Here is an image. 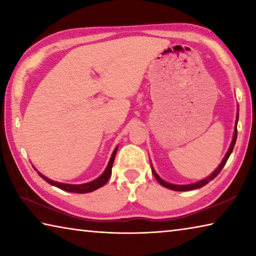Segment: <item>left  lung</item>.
Instances as JSON below:
<instances>
[{
  "instance_id": "8db88e82",
  "label": "left lung",
  "mask_w": 256,
  "mask_h": 256,
  "mask_svg": "<svg viewBox=\"0 0 256 256\" xmlns=\"http://www.w3.org/2000/svg\"><path fill=\"white\" fill-rule=\"evenodd\" d=\"M238 110H237V118H236V125H235V131H234V136H232V144H230V146H229V149L227 151V154H224V157L222 159V162L219 164V166L216 168V170L214 172H211L210 176L206 177V178H203L201 180L198 182H196V183H192V184H186V185H177V184H172V183H168V182L164 180L162 178H160V176L157 174V172H154V170L152 167H151V170H152V174L154 176L156 177V180H157L159 182V184H162L164 188H167L170 190H196V188H202V186L206 185L208 183H209L210 180H212L214 178V177H216V175L219 174L220 172H222V170L224 168V164H226L227 160L229 158V156L232 154V149L234 146H235V144H236V138H237V122H238V116H240V114H238Z\"/></svg>"
}]
</instances>
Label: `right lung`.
Wrapping results in <instances>:
<instances>
[{"label": "right lung", "instance_id": "obj_1", "mask_svg": "<svg viewBox=\"0 0 256 256\" xmlns=\"http://www.w3.org/2000/svg\"><path fill=\"white\" fill-rule=\"evenodd\" d=\"M118 146H116L112 151V154L110 156V162H108V164L106 167V170H104L102 174L97 177L96 180H94L92 182H88V183H84V184H66V183H60V182H55L53 180H50L47 178L46 176H44L42 174H40V172H38V174L42 177V180H46L47 183L56 186V188H58L63 190H66V192H72V193H89V192H92V190H96L97 188H102V186L105 185L108 180H110V177L112 175V164H114V160H115V156L116 152H118Z\"/></svg>", "mask_w": 256, "mask_h": 256}]
</instances>
